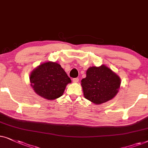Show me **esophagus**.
Instances as JSON below:
<instances>
[{"label":"esophagus","mask_w":148,"mask_h":148,"mask_svg":"<svg viewBox=\"0 0 148 148\" xmlns=\"http://www.w3.org/2000/svg\"><path fill=\"white\" fill-rule=\"evenodd\" d=\"M78 80H79V78H74L72 79V81L73 82H74V83H76V82H78Z\"/></svg>","instance_id":"34e87169"}]
</instances>
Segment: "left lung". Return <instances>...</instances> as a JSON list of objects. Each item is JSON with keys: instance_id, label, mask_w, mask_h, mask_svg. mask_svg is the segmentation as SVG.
I'll list each match as a JSON object with an SVG mask.
<instances>
[{"instance_id": "obj_1", "label": "left lung", "mask_w": 148, "mask_h": 148, "mask_svg": "<svg viewBox=\"0 0 148 148\" xmlns=\"http://www.w3.org/2000/svg\"><path fill=\"white\" fill-rule=\"evenodd\" d=\"M121 78L111 69L102 65L90 67L86 76L81 80L84 97L95 104L107 102L116 95Z\"/></svg>"}]
</instances>
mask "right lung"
Instances as JSON below:
<instances>
[{
  "instance_id": "right-lung-1",
  "label": "right lung",
  "mask_w": 148,
  "mask_h": 148,
  "mask_svg": "<svg viewBox=\"0 0 148 148\" xmlns=\"http://www.w3.org/2000/svg\"><path fill=\"white\" fill-rule=\"evenodd\" d=\"M29 81L37 95L53 100L62 95L71 80L60 64L48 62L40 64L31 72Z\"/></svg>"
}]
</instances>
